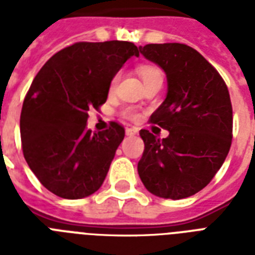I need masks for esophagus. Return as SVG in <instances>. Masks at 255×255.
<instances>
[{"mask_svg": "<svg viewBox=\"0 0 255 255\" xmlns=\"http://www.w3.org/2000/svg\"><path fill=\"white\" fill-rule=\"evenodd\" d=\"M126 133H127V136H133L137 133V128L132 127V128H127L126 129Z\"/></svg>", "mask_w": 255, "mask_h": 255, "instance_id": "1", "label": "esophagus"}]
</instances>
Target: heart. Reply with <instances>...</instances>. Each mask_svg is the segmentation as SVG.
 <instances>
[{"instance_id": "obj_1", "label": "heart", "mask_w": 255, "mask_h": 255, "mask_svg": "<svg viewBox=\"0 0 255 255\" xmlns=\"http://www.w3.org/2000/svg\"><path fill=\"white\" fill-rule=\"evenodd\" d=\"M137 73H139V75L141 77V79H143V82H144V81H147V79H149V78L156 77V75H160V74H161V71H160L157 67H155V66L141 65L137 67ZM119 78H120L119 73H116L115 75L112 77L111 82H110V87H108L110 92H112L114 90H115L116 85H118V81H119ZM123 116L129 120H136L137 118H139V115H137V114H136V112L133 111L132 108H124Z\"/></svg>"}]
</instances>
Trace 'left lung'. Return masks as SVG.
<instances>
[{
  "label": "left lung",
  "mask_w": 255,
  "mask_h": 255,
  "mask_svg": "<svg viewBox=\"0 0 255 255\" xmlns=\"http://www.w3.org/2000/svg\"><path fill=\"white\" fill-rule=\"evenodd\" d=\"M140 53L165 71L168 94L149 122L169 131L160 139L141 129L137 172L152 194L180 200L205 188L225 161L233 137V108L218 71L184 43H149Z\"/></svg>",
  "instance_id": "obj_1"
}]
</instances>
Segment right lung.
Segmentation results:
<instances>
[{
	"label": "right lung",
	"instance_id": "obj_1",
	"mask_svg": "<svg viewBox=\"0 0 255 255\" xmlns=\"http://www.w3.org/2000/svg\"><path fill=\"white\" fill-rule=\"evenodd\" d=\"M139 49L132 42H77L54 54L22 104V152L42 185L62 198L95 193L107 176L124 127L87 129L88 111L106 103L112 77Z\"/></svg>",
	"mask_w": 255,
	"mask_h": 255
}]
</instances>
